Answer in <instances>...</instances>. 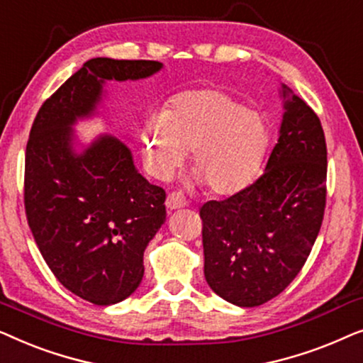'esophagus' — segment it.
Returning <instances> with one entry per match:
<instances>
[{
	"instance_id": "esophagus-1",
	"label": "esophagus",
	"mask_w": 363,
	"mask_h": 363,
	"mask_svg": "<svg viewBox=\"0 0 363 363\" xmlns=\"http://www.w3.org/2000/svg\"><path fill=\"white\" fill-rule=\"evenodd\" d=\"M165 205L168 210H180V208H185L186 206V198L182 195V193L178 191H173L170 195L167 196V201Z\"/></svg>"
}]
</instances>
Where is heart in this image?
I'll return each mask as SVG.
<instances>
[{
  "mask_svg": "<svg viewBox=\"0 0 363 363\" xmlns=\"http://www.w3.org/2000/svg\"><path fill=\"white\" fill-rule=\"evenodd\" d=\"M148 170L167 180L191 152V172L215 195L241 191L259 172L267 148V128L256 112L220 91L196 89L178 94L142 130Z\"/></svg>",
  "mask_w": 363,
  "mask_h": 363,
  "instance_id": "b5f03b06",
  "label": "heart"
}]
</instances>
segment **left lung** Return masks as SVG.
<instances>
[{
	"label": "left lung",
	"instance_id": "8db88e82",
	"mask_svg": "<svg viewBox=\"0 0 363 363\" xmlns=\"http://www.w3.org/2000/svg\"><path fill=\"white\" fill-rule=\"evenodd\" d=\"M279 138L264 173L201 206L205 279L223 299L256 307L299 274L325 210L327 147L319 117L286 84Z\"/></svg>",
	"mask_w": 363,
	"mask_h": 363
}]
</instances>
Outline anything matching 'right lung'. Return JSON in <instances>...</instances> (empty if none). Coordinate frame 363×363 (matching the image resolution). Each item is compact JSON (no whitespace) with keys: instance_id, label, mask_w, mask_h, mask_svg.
<instances>
[{"instance_id":"obj_1","label":"right lung","mask_w":363,"mask_h":363,"mask_svg":"<svg viewBox=\"0 0 363 363\" xmlns=\"http://www.w3.org/2000/svg\"><path fill=\"white\" fill-rule=\"evenodd\" d=\"M162 67L94 57L43 104L29 133L28 225L57 281L96 306L127 299L142 282L143 251L167 220V195L138 173L117 137L102 133L77 151L74 125L97 116L107 81H138Z\"/></svg>"}]
</instances>
